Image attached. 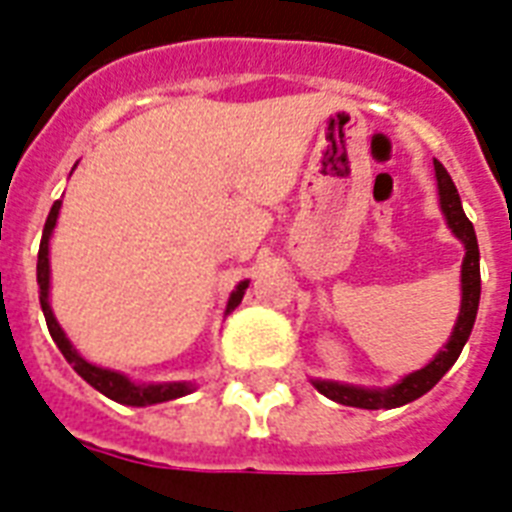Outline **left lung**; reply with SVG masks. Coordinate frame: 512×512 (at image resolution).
Masks as SVG:
<instances>
[{
  "label": "left lung",
  "instance_id": "left-lung-1",
  "mask_svg": "<svg viewBox=\"0 0 512 512\" xmlns=\"http://www.w3.org/2000/svg\"><path fill=\"white\" fill-rule=\"evenodd\" d=\"M433 167H436L438 201H441V212L446 217V225L465 244V260H462V303L452 337L444 345V350H438V356L428 366L406 374L404 380L396 382L393 388H358V385H342V382L313 380V388L324 393L327 398H332V401H337V404L356 406V409H396V406H404L409 401H414V398L425 396L452 369V364L460 358L462 348H465V342H468L470 332H473L478 300H481V265H478V257L481 255H478V239L476 231H473V223H470L465 209H462L460 193H457V185L452 183L449 172L444 170L441 162H433Z\"/></svg>",
  "mask_w": 512,
  "mask_h": 512
}]
</instances>
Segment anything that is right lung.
I'll return each instance as SVG.
<instances>
[{
  "label": "right lung",
  "instance_id": "1",
  "mask_svg": "<svg viewBox=\"0 0 512 512\" xmlns=\"http://www.w3.org/2000/svg\"><path fill=\"white\" fill-rule=\"evenodd\" d=\"M60 201H55L47 215V223H44L42 231V244H39V260H36V281H39V303H42V313L47 319V329H50L52 340L60 348V353L66 356V361L74 366V372L87 380L95 390H100L103 396H108L111 401H119V404L127 406H148V404H162V401H172V398L188 396L193 390V385L188 382H159V385H138V382L127 380L124 374L114 372V369H103V366L90 364L87 358H82L76 353V348L68 342L66 332L60 329L58 319L52 316L50 308V236L52 228L58 223ZM249 281H241L239 287L233 289L231 297H228V308L225 313H231L236 305L241 303V297L247 292Z\"/></svg>",
  "mask_w": 512,
  "mask_h": 512
}]
</instances>
